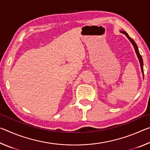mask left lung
<instances>
[{
	"instance_id": "obj_1",
	"label": "left lung",
	"mask_w": 150,
	"mask_h": 150,
	"mask_svg": "<svg viewBox=\"0 0 150 150\" xmlns=\"http://www.w3.org/2000/svg\"><path fill=\"white\" fill-rule=\"evenodd\" d=\"M120 32H121L122 34H124V35H126V36L128 38V40H130V42L132 43V44L133 45V46L134 47V50H135V52L136 53V55H137V57L138 58V60L139 62V64H140V67H141V70H142V74H143V78L144 77V63H143V59H142V57L141 56L140 54H139V50H138V45L136 44V42L134 41V40L131 38L129 36V35L127 34V32L124 31V30H120Z\"/></svg>"
}]
</instances>
